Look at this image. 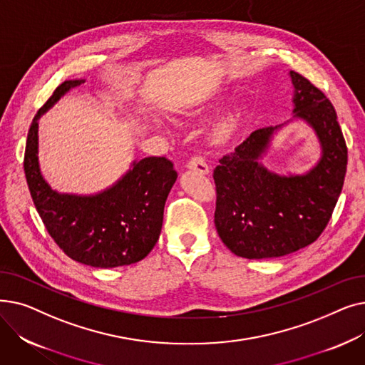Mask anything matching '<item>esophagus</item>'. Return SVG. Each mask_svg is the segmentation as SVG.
I'll list each match as a JSON object with an SVG mask.
<instances>
[{
    "label": "esophagus",
    "mask_w": 365,
    "mask_h": 365,
    "mask_svg": "<svg viewBox=\"0 0 365 365\" xmlns=\"http://www.w3.org/2000/svg\"><path fill=\"white\" fill-rule=\"evenodd\" d=\"M186 167H187L189 170H195V171L201 173V175H208V171H210V168H208V165H207L204 157H201V155L190 157L189 161H187V164H186Z\"/></svg>",
    "instance_id": "esophagus-1"
}]
</instances>
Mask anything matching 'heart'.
I'll use <instances>...</instances> for the list:
<instances>
[{"instance_id": "1", "label": "heart", "mask_w": 365, "mask_h": 365, "mask_svg": "<svg viewBox=\"0 0 365 365\" xmlns=\"http://www.w3.org/2000/svg\"><path fill=\"white\" fill-rule=\"evenodd\" d=\"M240 117H241V109H237L232 115H229V117L220 124L219 131H220L222 134H229V133H231V131L235 128V125H237Z\"/></svg>"}]
</instances>
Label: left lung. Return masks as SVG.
<instances>
[{"instance_id": "8db88e82", "label": "left lung", "mask_w": 365, "mask_h": 365, "mask_svg": "<svg viewBox=\"0 0 365 365\" xmlns=\"http://www.w3.org/2000/svg\"><path fill=\"white\" fill-rule=\"evenodd\" d=\"M296 117L308 121L322 158L306 176L281 178L257 158L277 127L255 130L215 168V225L223 244L245 259L294 253L318 240L331 219L348 165V148L334 106L318 87L292 71Z\"/></svg>"}]
</instances>
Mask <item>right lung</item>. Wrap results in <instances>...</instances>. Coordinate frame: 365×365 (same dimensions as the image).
Wrapping results in <instances>:
<instances>
[{
	"label": "right lung",
	"mask_w": 365,
	"mask_h": 365,
	"mask_svg": "<svg viewBox=\"0 0 365 365\" xmlns=\"http://www.w3.org/2000/svg\"><path fill=\"white\" fill-rule=\"evenodd\" d=\"M81 83H62L31 123L24 158L29 192L47 232L72 260L93 267L136 263L160 238L165 200L178 179L175 164L165 157L143 158L113 187L94 197L54 192L38 168L36 120Z\"/></svg>",
	"instance_id": "add662e5"
}]
</instances>
